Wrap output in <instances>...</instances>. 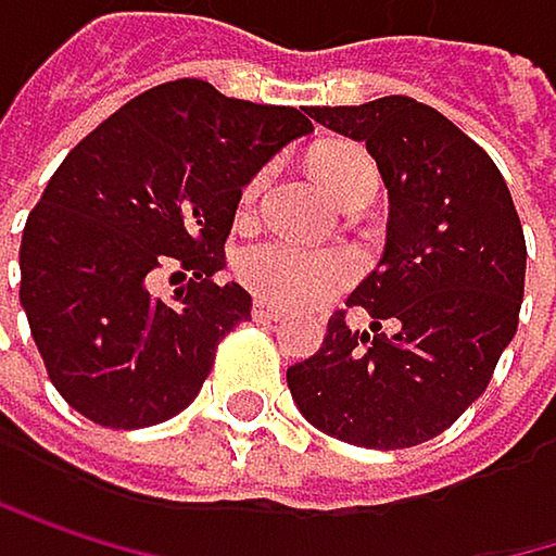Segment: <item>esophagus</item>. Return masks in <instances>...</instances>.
Returning <instances> with one entry per match:
<instances>
[{
    "label": "esophagus",
    "mask_w": 556,
    "mask_h": 556,
    "mask_svg": "<svg viewBox=\"0 0 556 556\" xmlns=\"http://www.w3.org/2000/svg\"><path fill=\"white\" fill-rule=\"evenodd\" d=\"M253 319H260V323H276V319H283V309H280V306H273V303L256 300V303H253Z\"/></svg>",
    "instance_id": "obj_1"
}]
</instances>
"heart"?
<instances>
[{"label": "heart", "instance_id": "obj_1", "mask_svg": "<svg viewBox=\"0 0 556 556\" xmlns=\"http://www.w3.org/2000/svg\"><path fill=\"white\" fill-rule=\"evenodd\" d=\"M316 177L323 187L345 201L355 190H376L379 174L372 157L355 148V144H332L316 154ZM266 174L260 170L247 190H243V207L256 201ZM355 256L339 247H309L290 237H266L237 253V280L260 300L273 306H316L345 290L355 280Z\"/></svg>", "mask_w": 556, "mask_h": 556}]
</instances>
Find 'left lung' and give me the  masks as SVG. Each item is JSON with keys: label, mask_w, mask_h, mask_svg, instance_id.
I'll return each mask as SVG.
<instances>
[{"label": "left lung", "mask_w": 556, "mask_h": 556, "mask_svg": "<svg viewBox=\"0 0 556 556\" xmlns=\"http://www.w3.org/2000/svg\"><path fill=\"white\" fill-rule=\"evenodd\" d=\"M309 117L376 157L389 227L379 269L345 300L372 316L369 332L332 313L319 352L290 366L287 382L332 439L412 448L458 421L518 332L525 230L497 164L442 111L389 94Z\"/></svg>", "instance_id": "left-lung-1"}]
</instances>
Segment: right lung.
I'll use <instances>...</instances> for the list:
<instances>
[{
    "label": "right lung",
    "instance_id": "obj_1",
    "mask_svg": "<svg viewBox=\"0 0 556 556\" xmlns=\"http://www.w3.org/2000/svg\"><path fill=\"white\" fill-rule=\"evenodd\" d=\"M309 117L164 81L117 108L52 174L25 220L18 300L52 386L104 428L184 412L217 342L250 316L240 283H217L243 187ZM191 280L153 296L157 271Z\"/></svg>",
    "mask_w": 556,
    "mask_h": 556
}]
</instances>
